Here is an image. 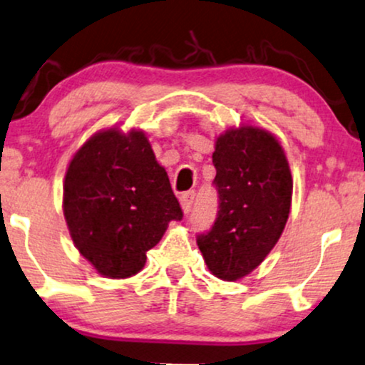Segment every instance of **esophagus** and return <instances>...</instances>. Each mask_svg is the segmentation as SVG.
<instances>
[{"instance_id": "esophagus-1", "label": "esophagus", "mask_w": 365, "mask_h": 365, "mask_svg": "<svg viewBox=\"0 0 365 365\" xmlns=\"http://www.w3.org/2000/svg\"><path fill=\"white\" fill-rule=\"evenodd\" d=\"M193 198H195V192H193V190L182 193V197H180V205H182L183 214H190Z\"/></svg>"}]
</instances>
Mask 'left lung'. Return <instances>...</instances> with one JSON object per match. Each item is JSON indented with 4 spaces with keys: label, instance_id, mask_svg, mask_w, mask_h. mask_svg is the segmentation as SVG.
<instances>
[{
    "label": "left lung",
    "instance_id": "obj_1",
    "mask_svg": "<svg viewBox=\"0 0 365 365\" xmlns=\"http://www.w3.org/2000/svg\"><path fill=\"white\" fill-rule=\"evenodd\" d=\"M212 161L219 212L197 246L212 274L237 281L264 261L283 234L293 178L279 141L247 124L217 138Z\"/></svg>",
    "mask_w": 365,
    "mask_h": 365
}]
</instances>
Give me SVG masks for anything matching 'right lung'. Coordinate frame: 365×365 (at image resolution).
I'll return each mask as SVG.
<instances>
[{
    "instance_id": "add662e5",
    "label": "right lung",
    "mask_w": 365,
    "mask_h": 365,
    "mask_svg": "<svg viewBox=\"0 0 365 365\" xmlns=\"http://www.w3.org/2000/svg\"><path fill=\"white\" fill-rule=\"evenodd\" d=\"M63 215L79 252L106 278H129L183 212L141 129L91 136L68 163Z\"/></svg>"
}]
</instances>
